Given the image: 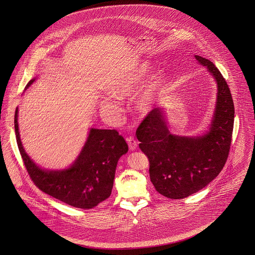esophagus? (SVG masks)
Listing matches in <instances>:
<instances>
[{"instance_id":"34e87169","label":"esophagus","mask_w":255,"mask_h":255,"mask_svg":"<svg viewBox=\"0 0 255 255\" xmlns=\"http://www.w3.org/2000/svg\"><path fill=\"white\" fill-rule=\"evenodd\" d=\"M126 141L128 142V145H129L130 150H135V149L137 148L138 143H137V141H136L133 137H128V138H126Z\"/></svg>"}]
</instances>
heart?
<instances>
[{"label":"heart","mask_w":255,"mask_h":255,"mask_svg":"<svg viewBox=\"0 0 255 255\" xmlns=\"http://www.w3.org/2000/svg\"><path fill=\"white\" fill-rule=\"evenodd\" d=\"M150 64L144 61L134 69L123 75L111 88V95L118 100H124L132 97L144 82L150 71ZM164 75L162 71H155L141 87L133 100V109L140 115H147L152 113L160 104L164 90ZM103 111L112 115H117L120 108L114 100L105 98L101 101Z\"/></svg>","instance_id":"b5f03b06"}]
</instances>
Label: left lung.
Wrapping results in <instances>:
<instances>
[{
	"label": "left lung",
	"instance_id": "8db88e82",
	"mask_svg": "<svg viewBox=\"0 0 255 255\" xmlns=\"http://www.w3.org/2000/svg\"><path fill=\"white\" fill-rule=\"evenodd\" d=\"M195 57L217 86L208 130L198 136L175 135L164 110L156 108L136 132L140 148L149 161L152 185L160 195L172 199L187 198L215 179L226 163L232 141L235 108L226 80L210 60Z\"/></svg>",
	"mask_w": 255,
	"mask_h": 255
}]
</instances>
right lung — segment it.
I'll list each match as a JSON object with an SVG mask.
<instances>
[{"instance_id": "1", "label": "right lung", "mask_w": 255, "mask_h": 255, "mask_svg": "<svg viewBox=\"0 0 255 255\" xmlns=\"http://www.w3.org/2000/svg\"><path fill=\"white\" fill-rule=\"evenodd\" d=\"M35 78L25 87L27 90ZM18 108L14 114V130L19 152L29 176L44 193L71 206L90 209L110 198L119 158L128 144L116 130L91 128L85 143L73 161L64 169H44L26 153L18 129Z\"/></svg>"}]
</instances>
